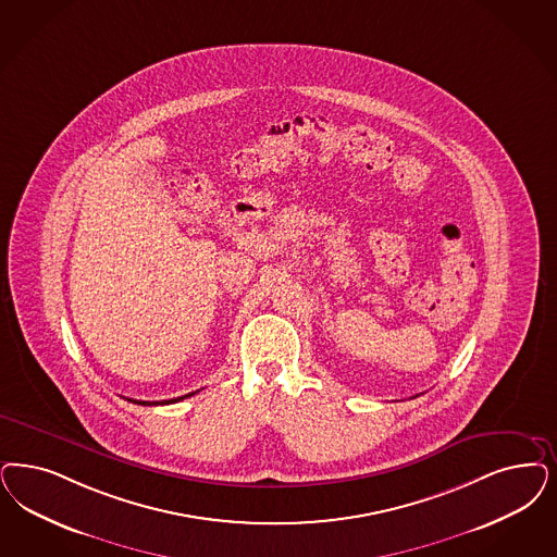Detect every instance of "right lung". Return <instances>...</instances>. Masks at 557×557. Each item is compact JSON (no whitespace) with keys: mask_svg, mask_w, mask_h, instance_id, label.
I'll return each mask as SVG.
<instances>
[{"mask_svg":"<svg viewBox=\"0 0 557 557\" xmlns=\"http://www.w3.org/2000/svg\"><path fill=\"white\" fill-rule=\"evenodd\" d=\"M195 393H189V395H183V397H176V399H169V401H135V399H127V401H132V404L137 405H169L176 404V401H183V399H187V397H191Z\"/></svg>","mask_w":557,"mask_h":557,"instance_id":"add662e5","label":"right lung"}]
</instances>
